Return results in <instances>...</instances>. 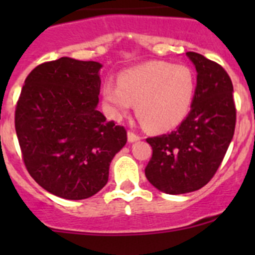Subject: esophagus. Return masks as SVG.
I'll return each mask as SVG.
<instances>
[{
	"label": "esophagus",
	"mask_w": 255,
	"mask_h": 255,
	"mask_svg": "<svg viewBox=\"0 0 255 255\" xmlns=\"http://www.w3.org/2000/svg\"><path fill=\"white\" fill-rule=\"evenodd\" d=\"M139 139H140V135H138L137 133L132 132V130L128 132V142H135V140H139Z\"/></svg>",
	"instance_id": "obj_1"
}]
</instances>
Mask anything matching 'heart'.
I'll use <instances>...</instances> for the list:
<instances>
[{
	"label": "heart",
	"instance_id": "b5f03b06",
	"mask_svg": "<svg viewBox=\"0 0 255 255\" xmlns=\"http://www.w3.org/2000/svg\"><path fill=\"white\" fill-rule=\"evenodd\" d=\"M196 81L185 65L151 61L118 76L117 86L105 85L102 94L110 111L121 117L135 104V115L146 129L164 132L176 127L191 109Z\"/></svg>",
	"mask_w": 255,
	"mask_h": 255
}]
</instances>
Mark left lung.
I'll use <instances>...</instances> for the list:
<instances>
[{
	"label": "left lung",
	"instance_id": "left-lung-1",
	"mask_svg": "<svg viewBox=\"0 0 255 255\" xmlns=\"http://www.w3.org/2000/svg\"><path fill=\"white\" fill-rule=\"evenodd\" d=\"M186 55L197 71L191 111L175 130L146 138L153 149L146 179L170 195L196 191L212 179L235 134L237 116L227 71L199 53Z\"/></svg>",
	"mask_w": 255,
	"mask_h": 255
}]
</instances>
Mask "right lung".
<instances>
[{"instance_id": "right-lung-1", "label": "right lung", "mask_w": 255, "mask_h": 255, "mask_svg": "<svg viewBox=\"0 0 255 255\" xmlns=\"http://www.w3.org/2000/svg\"><path fill=\"white\" fill-rule=\"evenodd\" d=\"M96 61L60 58L35 66L17 101L14 127L29 175L50 194L84 200L109 180L127 130L97 111Z\"/></svg>"}]
</instances>
